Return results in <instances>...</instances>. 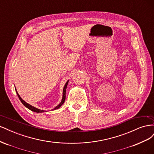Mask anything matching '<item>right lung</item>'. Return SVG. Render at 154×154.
Wrapping results in <instances>:
<instances>
[{
	"label": "right lung",
	"mask_w": 154,
	"mask_h": 154,
	"mask_svg": "<svg viewBox=\"0 0 154 154\" xmlns=\"http://www.w3.org/2000/svg\"><path fill=\"white\" fill-rule=\"evenodd\" d=\"M68 82H69V80L66 82V85H64L63 89V96H62V99L61 102H60V104H58L57 106H56L54 109H52V110H56V109H59L60 107L63 104L64 102H65V100H66V88H67V85H68ZM15 91H16L17 94V95H18V98H19V100H20V101L22 102V103L23 105H24L26 107H27V109H29V110H31V111L35 112H37V113H39V112H45V110H40V109H37V108H36V107H35V106H32V105H31L28 104L27 103H26V102L25 101H24V100H23L21 98V97L19 96V94H18V92H17V91L16 88H15Z\"/></svg>",
	"instance_id": "1"
}]
</instances>
